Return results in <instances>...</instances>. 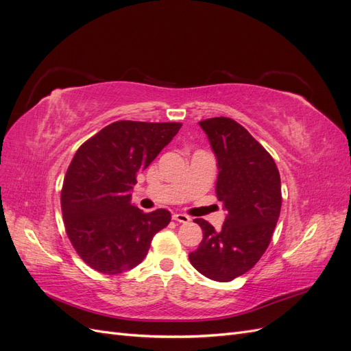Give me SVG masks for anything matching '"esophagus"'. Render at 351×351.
Here are the masks:
<instances>
[{
	"mask_svg": "<svg viewBox=\"0 0 351 351\" xmlns=\"http://www.w3.org/2000/svg\"><path fill=\"white\" fill-rule=\"evenodd\" d=\"M173 219L177 221V222H183V224H187V222H190V217H187L184 214H174Z\"/></svg>",
	"mask_w": 351,
	"mask_h": 351,
	"instance_id": "esophagus-1",
	"label": "esophagus"
}]
</instances>
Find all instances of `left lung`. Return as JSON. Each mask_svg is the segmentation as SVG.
<instances>
[{"label":"left lung","instance_id":"1","mask_svg":"<svg viewBox=\"0 0 351 351\" xmlns=\"http://www.w3.org/2000/svg\"><path fill=\"white\" fill-rule=\"evenodd\" d=\"M217 158V196L227 210L217 231L205 219L199 247L189 254L206 278L234 280L252 269L268 249L281 210V180L272 156L244 129L227 117L199 121Z\"/></svg>","mask_w":351,"mask_h":351}]
</instances>
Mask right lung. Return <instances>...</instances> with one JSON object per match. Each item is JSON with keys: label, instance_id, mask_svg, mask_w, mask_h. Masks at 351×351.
<instances>
[{"label": "right lung", "instance_id": "right-lung-1", "mask_svg": "<svg viewBox=\"0 0 351 351\" xmlns=\"http://www.w3.org/2000/svg\"><path fill=\"white\" fill-rule=\"evenodd\" d=\"M180 123L115 121L73 156L61 190L67 236L95 271L114 275L139 265L151 241L171 221L167 209L142 212L132 204L137 174L178 133Z\"/></svg>", "mask_w": 351, "mask_h": 351}]
</instances>
